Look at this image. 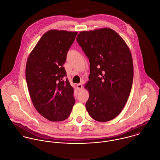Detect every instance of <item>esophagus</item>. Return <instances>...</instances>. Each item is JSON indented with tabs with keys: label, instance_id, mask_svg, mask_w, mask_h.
Here are the masks:
<instances>
[{
	"label": "esophagus",
	"instance_id": "esophagus-1",
	"mask_svg": "<svg viewBox=\"0 0 160 160\" xmlns=\"http://www.w3.org/2000/svg\"><path fill=\"white\" fill-rule=\"evenodd\" d=\"M77 88L78 91H81L83 89V85H82V83H79L77 85Z\"/></svg>",
	"mask_w": 160,
	"mask_h": 160
}]
</instances>
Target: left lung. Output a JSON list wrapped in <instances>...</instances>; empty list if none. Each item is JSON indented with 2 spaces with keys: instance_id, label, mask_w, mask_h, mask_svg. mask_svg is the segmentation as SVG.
Masks as SVG:
<instances>
[{
  "instance_id": "1",
  "label": "left lung",
  "mask_w": 160,
  "mask_h": 160,
  "mask_svg": "<svg viewBox=\"0 0 160 160\" xmlns=\"http://www.w3.org/2000/svg\"><path fill=\"white\" fill-rule=\"evenodd\" d=\"M77 41L90 64V80L85 85L90 93L87 110L98 122L111 121L122 111L130 93L131 52L123 39L110 28L82 32Z\"/></svg>"
}]
</instances>
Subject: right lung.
<instances>
[{"instance_id": "right-lung-1", "label": "right lung", "mask_w": 160, "mask_h": 160, "mask_svg": "<svg viewBox=\"0 0 160 160\" xmlns=\"http://www.w3.org/2000/svg\"><path fill=\"white\" fill-rule=\"evenodd\" d=\"M77 32L49 30L28 58L25 75L32 104L50 121L68 118L75 104L73 88L63 67Z\"/></svg>"}]
</instances>
